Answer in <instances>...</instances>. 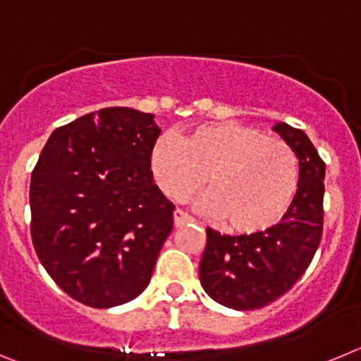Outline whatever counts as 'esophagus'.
<instances>
[{"instance_id":"esophagus-1","label":"esophagus","mask_w":361,"mask_h":361,"mask_svg":"<svg viewBox=\"0 0 361 361\" xmlns=\"http://www.w3.org/2000/svg\"><path fill=\"white\" fill-rule=\"evenodd\" d=\"M188 222H191V216L188 215V213H184L183 209H175V212H173L175 228H180V226L188 224Z\"/></svg>"}]
</instances>
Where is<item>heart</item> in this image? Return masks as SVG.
Instances as JSON below:
<instances>
[{
    "label": "heart",
    "mask_w": 361,
    "mask_h": 361,
    "mask_svg": "<svg viewBox=\"0 0 361 361\" xmlns=\"http://www.w3.org/2000/svg\"><path fill=\"white\" fill-rule=\"evenodd\" d=\"M155 183L171 200H188L208 177L202 212L237 235H258L288 213L298 188L291 146L242 123L200 124L177 141L159 137L149 155Z\"/></svg>",
    "instance_id": "b5f03b06"
}]
</instances>
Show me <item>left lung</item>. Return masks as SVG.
I'll list each match as a JSON object with an SVG mask.
<instances>
[{"instance_id":"8db88e82","label":"left lung","mask_w":361,"mask_h":361,"mask_svg":"<svg viewBox=\"0 0 361 361\" xmlns=\"http://www.w3.org/2000/svg\"><path fill=\"white\" fill-rule=\"evenodd\" d=\"M300 162L298 190L279 224L258 235H220L208 228L199 264L204 291L237 311L275 302L304 275L317 253L324 228L325 164L302 130L273 126Z\"/></svg>"}]
</instances>
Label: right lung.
Instances as JSON below:
<instances>
[{
    "label": "right lung",
    "instance_id": "add662e5",
    "mask_svg": "<svg viewBox=\"0 0 361 361\" xmlns=\"http://www.w3.org/2000/svg\"><path fill=\"white\" fill-rule=\"evenodd\" d=\"M159 133L153 114L103 108L57 128L32 171V242L81 304H126L149 283L175 209L149 170Z\"/></svg>",
    "mask_w": 361,
    "mask_h": 361
}]
</instances>
